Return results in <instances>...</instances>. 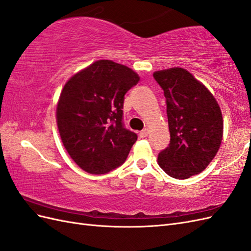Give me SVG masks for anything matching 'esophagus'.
<instances>
[{"instance_id": "34e87169", "label": "esophagus", "mask_w": 251, "mask_h": 251, "mask_svg": "<svg viewBox=\"0 0 251 251\" xmlns=\"http://www.w3.org/2000/svg\"><path fill=\"white\" fill-rule=\"evenodd\" d=\"M149 132H150V130L148 127H146V128H143V130L140 132V136L142 138H144V137H147V136L149 135Z\"/></svg>"}]
</instances>
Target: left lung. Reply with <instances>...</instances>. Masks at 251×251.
Returning a JSON list of instances; mask_svg holds the SVG:
<instances>
[{"label":"left lung","mask_w":251,"mask_h":251,"mask_svg":"<svg viewBox=\"0 0 251 251\" xmlns=\"http://www.w3.org/2000/svg\"><path fill=\"white\" fill-rule=\"evenodd\" d=\"M166 98L170 146L158 155L169 176L183 180L207 168L223 138V117L215 96L186 69L154 72Z\"/></svg>","instance_id":"1"}]
</instances>
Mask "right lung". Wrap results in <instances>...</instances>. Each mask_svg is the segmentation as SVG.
Wrapping results in <instances>:
<instances>
[{
    "instance_id": "obj_1",
    "label": "right lung",
    "mask_w": 251,
    "mask_h": 251,
    "mask_svg": "<svg viewBox=\"0 0 251 251\" xmlns=\"http://www.w3.org/2000/svg\"><path fill=\"white\" fill-rule=\"evenodd\" d=\"M139 80L131 68L100 59L65 83L56 123L66 151L81 170L101 175L126 161L137 135L121 121L125 94Z\"/></svg>"
}]
</instances>
